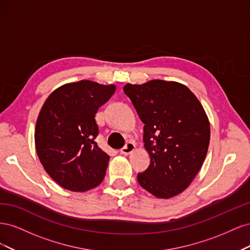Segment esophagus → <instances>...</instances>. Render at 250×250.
<instances>
[{"instance_id": "obj_1", "label": "esophagus", "mask_w": 250, "mask_h": 250, "mask_svg": "<svg viewBox=\"0 0 250 250\" xmlns=\"http://www.w3.org/2000/svg\"><path fill=\"white\" fill-rule=\"evenodd\" d=\"M134 144L133 143H131V142H128L126 145L120 150V153L121 154H125V155H128V154H130L132 151L134 150Z\"/></svg>"}]
</instances>
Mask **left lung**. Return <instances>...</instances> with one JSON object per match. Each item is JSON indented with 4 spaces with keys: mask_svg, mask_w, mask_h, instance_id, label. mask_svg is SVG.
<instances>
[{
    "mask_svg": "<svg viewBox=\"0 0 250 250\" xmlns=\"http://www.w3.org/2000/svg\"><path fill=\"white\" fill-rule=\"evenodd\" d=\"M144 125V143L149 167L138 174L145 190L158 198H171L185 191L197 175L209 144V122L202 105L186 85L151 80L126 84Z\"/></svg>",
    "mask_w": 250,
    "mask_h": 250,
    "instance_id": "left-lung-1",
    "label": "left lung"
}]
</instances>
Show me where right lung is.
I'll return each instance as SVG.
<instances>
[{
    "mask_svg": "<svg viewBox=\"0 0 250 250\" xmlns=\"http://www.w3.org/2000/svg\"><path fill=\"white\" fill-rule=\"evenodd\" d=\"M115 85L88 80L54 90L43 103L35 127V147L44 170L74 192L100 185L109 156L99 148L96 113L115 93Z\"/></svg>",
    "mask_w": 250,
    "mask_h": 250,
    "instance_id": "right-lung-1",
    "label": "right lung"
}]
</instances>
